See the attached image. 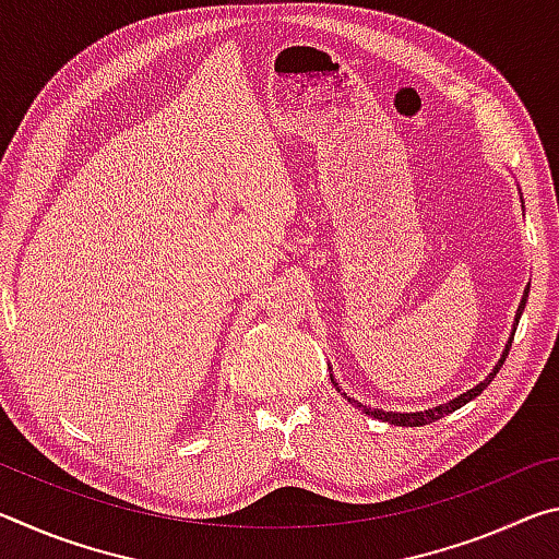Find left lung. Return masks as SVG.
Instances as JSON below:
<instances>
[{
    "instance_id": "obj_1",
    "label": "left lung",
    "mask_w": 559,
    "mask_h": 559,
    "mask_svg": "<svg viewBox=\"0 0 559 559\" xmlns=\"http://www.w3.org/2000/svg\"><path fill=\"white\" fill-rule=\"evenodd\" d=\"M520 200H523V194H520ZM527 293H530V286L525 288L523 298H520V306H518V313H515V323H513V333H510L508 343H506V349H503V355H500V359H498V362H496L493 370L488 372V377H486L484 382H478V384L473 386V390H468V392H463V394H459V396H453V400H451V402H447V404L431 406V409H424V412H384V409H372V406H367V404H362V402L353 400V396H347V394L343 392V386L337 384V380H335V377H333V370H330V365H328V370H330V382L335 384V390H337L340 394H343L349 404H355L357 409H362L367 416H374V419H382V421L396 424V427H424V424H431V421H437V419H441V416H447V414H451V412H456V409H461L463 404H468L471 400H476V396H478L480 392H484L490 382H493V377L498 374L500 367H503L506 357H508V353H510V345H513V335H515L518 320H520V316H523V310H525Z\"/></svg>"
}]
</instances>
